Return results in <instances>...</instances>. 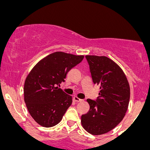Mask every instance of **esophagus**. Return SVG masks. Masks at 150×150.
Instances as JSON below:
<instances>
[{
  "label": "esophagus",
  "instance_id": "obj_1",
  "mask_svg": "<svg viewBox=\"0 0 150 150\" xmlns=\"http://www.w3.org/2000/svg\"><path fill=\"white\" fill-rule=\"evenodd\" d=\"M73 99H74V101H76V102H80V101H82V99H80V98H78L77 97H74Z\"/></svg>",
  "mask_w": 150,
  "mask_h": 150
}]
</instances>
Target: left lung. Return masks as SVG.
Masks as SVG:
<instances>
[{
  "instance_id": "left-lung-1",
  "label": "left lung",
  "mask_w": 150,
  "mask_h": 150,
  "mask_svg": "<svg viewBox=\"0 0 150 150\" xmlns=\"http://www.w3.org/2000/svg\"><path fill=\"white\" fill-rule=\"evenodd\" d=\"M94 84L100 86L95 101L87 99L89 111L81 116L87 132L99 135L111 131L124 118L130 100V85L124 72L106 56H85Z\"/></svg>"
}]
</instances>
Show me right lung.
<instances>
[{
  "label": "right lung",
  "mask_w": 150,
  "mask_h": 150,
  "mask_svg": "<svg viewBox=\"0 0 150 150\" xmlns=\"http://www.w3.org/2000/svg\"><path fill=\"white\" fill-rule=\"evenodd\" d=\"M84 56L57 51L42 58L26 77L24 100L39 125L50 128L62 120L72 104V96L58 88L67 73L83 60Z\"/></svg>",
  "instance_id": "right-lung-1"
}]
</instances>
